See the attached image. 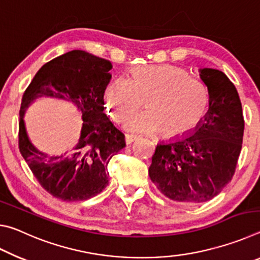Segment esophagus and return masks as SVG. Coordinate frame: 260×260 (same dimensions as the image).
<instances>
[{"mask_svg":"<svg viewBox=\"0 0 260 260\" xmlns=\"http://www.w3.org/2000/svg\"><path fill=\"white\" fill-rule=\"evenodd\" d=\"M136 139H138V136H135V135H131V134H126L125 135L126 144H131L132 142H134Z\"/></svg>","mask_w":260,"mask_h":260,"instance_id":"1","label":"esophagus"}]
</instances>
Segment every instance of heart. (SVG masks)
<instances>
[{
	"instance_id": "1",
	"label": "heart",
	"mask_w": 260,
	"mask_h": 260,
	"mask_svg": "<svg viewBox=\"0 0 260 260\" xmlns=\"http://www.w3.org/2000/svg\"><path fill=\"white\" fill-rule=\"evenodd\" d=\"M144 100L148 109L127 118L125 128L140 134L160 129L169 138L190 132L209 105L203 83L173 65L135 67L129 78L120 76L109 82L103 94L105 108L117 122L142 107Z\"/></svg>"
}]
</instances>
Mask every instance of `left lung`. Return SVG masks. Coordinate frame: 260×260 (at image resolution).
Here are the masks:
<instances>
[{
	"mask_svg": "<svg viewBox=\"0 0 260 260\" xmlns=\"http://www.w3.org/2000/svg\"><path fill=\"white\" fill-rule=\"evenodd\" d=\"M209 91V111L181 139L158 143L149 177L167 199L183 204L203 203L221 192L235 173L244 118L237 90L223 72L200 70Z\"/></svg>",
	"mask_w": 260,
	"mask_h": 260,
	"instance_id": "1",
	"label": "left lung"
}]
</instances>
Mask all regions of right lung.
<instances>
[{
    "label": "right lung",
    "instance_id": "add662e5",
    "mask_svg": "<svg viewBox=\"0 0 260 260\" xmlns=\"http://www.w3.org/2000/svg\"><path fill=\"white\" fill-rule=\"evenodd\" d=\"M108 59L72 50L48 61L26 88L19 111L18 146L41 187L65 202L85 201L109 183L108 164L124 148L125 135L103 112V94L111 79ZM41 95L71 100L83 113L79 143L65 156H48L29 142L22 117L24 109Z\"/></svg>",
    "mask_w": 260,
    "mask_h": 260
}]
</instances>
